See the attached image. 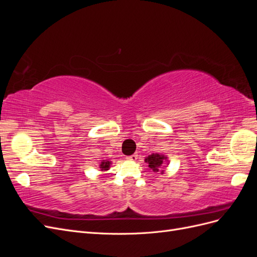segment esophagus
Wrapping results in <instances>:
<instances>
[{"instance_id": "obj_1", "label": "esophagus", "mask_w": 257, "mask_h": 257, "mask_svg": "<svg viewBox=\"0 0 257 257\" xmlns=\"http://www.w3.org/2000/svg\"><path fill=\"white\" fill-rule=\"evenodd\" d=\"M137 159H138V155H137V153L132 154V155H130V157H127V158H126V160H128V161H136Z\"/></svg>"}]
</instances>
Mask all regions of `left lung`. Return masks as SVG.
<instances>
[{
	"instance_id": "left-lung-1",
	"label": "left lung",
	"mask_w": 257,
	"mask_h": 257,
	"mask_svg": "<svg viewBox=\"0 0 257 257\" xmlns=\"http://www.w3.org/2000/svg\"><path fill=\"white\" fill-rule=\"evenodd\" d=\"M166 158L163 154H159V153H153L151 155H149L146 159V162L148 163V166L152 170V172L158 173L160 170H162L164 168V162H165Z\"/></svg>"
}]
</instances>
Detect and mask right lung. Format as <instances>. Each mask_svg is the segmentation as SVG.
Segmentation results:
<instances>
[{"label": "right lung", "mask_w": 257, "mask_h": 257, "mask_svg": "<svg viewBox=\"0 0 257 257\" xmlns=\"http://www.w3.org/2000/svg\"><path fill=\"white\" fill-rule=\"evenodd\" d=\"M110 166V162L109 161H104L102 162V164H100V168H102V170H107L108 168H109Z\"/></svg>", "instance_id": "right-lung-1"}]
</instances>
